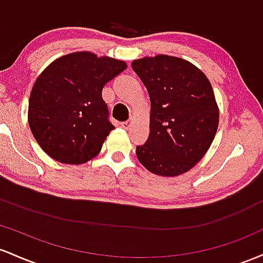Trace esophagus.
I'll return each mask as SVG.
<instances>
[{
    "label": "esophagus",
    "instance_id": "obj_1",
    "mask_svg": "<svg viewBox=\"0 0 263 263\" xmlns=\"http://www.w3.org/2000/svg\"><path fill=\"white\" fill-rule=\"evenodd\" d=\"M130 125H132V118H130V120H128V122H123L122 123V126L124 129H129V128H130Z\"/></svg>",
    "mask_w": 263,
    "mask_h": 263
}]
</instances>
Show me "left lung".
I'll use <instances>...</instances> for the list:
<instances>
[{
  "label": "left lung",
  "instance_id": "left-lung-1",
  "mask_svg": "<svg viewBox=\"0 0 263 263\" xmlns=\"http://www.w3.org/2000/svg\"><path fill=\"white\" fill-rule=\"evenodd\" d=\"M150 97L149 138L137 146L140 164L160 176L195 166L214 141L219 107L210 81L189 61L159 54L133 61Z\"/></svg>",
  "mask_w": 263,
  "mask_h": 263
}]
</instances>
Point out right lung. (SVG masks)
<instances>
[{
    "instance_id": "1",
    "label": "right lung",
    "mask_w": 263,
    "mask_h": 263,
    "mask_svg": "<svg viewBox=\"0 0 263 263\" xmlns=\"http://www.w3.org/2000/svg\"><path fill=\"white\" fill-rule=\"evenodd\" d=\"M126 69L124 61L74 52L53 61L38 76L28 103V124L47 155L63 164L92 160L114 125L103 87Z\"/></svg>"
}]
</instances>
